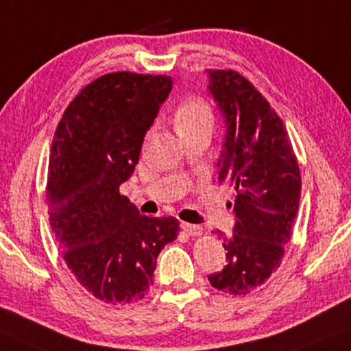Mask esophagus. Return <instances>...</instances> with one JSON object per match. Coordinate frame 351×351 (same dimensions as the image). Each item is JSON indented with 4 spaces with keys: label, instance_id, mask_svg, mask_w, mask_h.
<instances>
[{
    "label": "esophagus",
    "instance_id": "obj_1",
    "mask_svg": "<svg viewBox=\"0 0 351 351\" xmlns=\"http://www.w3.org/2000/svg\"><path fill=\"white\" fill-rule=\"evenodd\" d=\"M181 229L186 232L187 235H200L202 234V227L200 226H195V224H189V223H181Z\"/></svg>",
    "mask_w": 351,
    "mask_h": 351
}]
</instances>
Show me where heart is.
Returning <instances> with one entry per match:
<instances>
[{
    "label": "heart",
    "instance_id": "obj_1",
    "mask_svg": "<svg viewBox=\"0 0 351 351\" xmlns=\"http://www.w3.org/2000/svg\"><path fill=\"white\" fill-rule=\"evenodd\" d=\"M175 122L180 133L205 130V128L211 130L215 117L208 103L204 100H187L178 108Z\"/></svg>",
    "mask_w": 351,
    "mask_h": 351
}]
</instances>
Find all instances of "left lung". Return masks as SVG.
Segmentation results:
<instances>
[{
	"mask_svg": "<svg viewBox=\"0 0 351 351\" xmlns=\"http://www.w3.org/2000/svg\"><path fill=\"white\" fill-rule=\"evenodd\" d=\"M226 135L219 181L234 187L232 235L219 232L227 265L211 286L245 295L280 267L300 200V171L286 128L269 101L237 71L206 70Z\"/></svg>",
	"mask_w": 351,
	"mask_h": 351,
	"instance_id": "8db88e82",
	"label": "left lung"
}]
</instances>
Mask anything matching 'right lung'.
<instances>
[{"label":"right lung","instance_id":"1","mask_svg":"<svg viewBox=\"0 0 351 351\" xmlns=\"http://www.w3.org/2000/svg\"><path fill=\"white\" fill-rule=\"evenodd\" d=\"M171 87L170 76L110 73L77 93L53 135L49 223L71 274L106 304L145 298L157 256L180 232L173 216H143L119 194Z\"/></svg>","mask_w":351,"mask_h":351}]
</instances>
